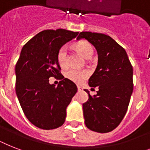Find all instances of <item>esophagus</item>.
Listing matches in <instances>:
<instances>
[{"label":"esophagus","instance_id":"1","mask_svg":"<svg viewBox=\"0 0 150 150\" xmlns=\"http://www.w3.org/2000/svg\"><path fill=\"white\" fill-rule=\"evenodd\" d=\"M78 90H79V91H82V88L81 86H78Z\"/></svg>","mask_w":150,"mask_h":150}]
</instances>
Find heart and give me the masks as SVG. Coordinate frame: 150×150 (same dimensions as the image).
<instances>
[{"mask_svg":"<svg viewBox=\"0 0 150 150\" xmlns=\"http://www.w3.org/2000/svg\"><path fill=\"white\" fill-rule=\"evenodd\" d=\"M74 47L78 52H79L85 58H90L93 54V49L91 44L86 41H79L75 43ZM57 61L61 68H65L68 65V54L67 48L63 46L61 47L57 54ZM88 71L86 70H78V69H70L66 71L65 77L71 82L80 84L84 81L88 76Z\"/></svg>","mask_w":150,"mask_h":150,"instance_id":"obj_1","label":"heart"}]
</instances>
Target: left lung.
Returning <instances> with one entry per match:
<instances>
[{
  "instance_id": "1",
  "label": "left lung",
  "mask_w": 150,
  "mask_h": 150,
  "mask_svg": "<svg viewBox=\"0 0 150 150\" xmlns=\"http://www.w3.org/2000/svg\"><path fill=\"white\" fill-rule=\"evenodd\" d=\"M86 39L95 47L98 64L89 86L98 87L96 95L82 104L85 124L89 129L107 133L116 128L125 115L133 91V68L125 50L110 36L82 32L78 40Z\"/></svg>"
}]
</instances>
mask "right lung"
Instances as JSON below:
<instances>
[{"instance_id":"right-lung-1","label":"right lung","mask_w":150,"mask_h":150,"mask_svg":"<svg viewBox=\"0 0 150 150\" xmlns=\"http://www.w3.org/2000/svg\"><path fill=\"white\" fill-rule=\"evenodd\" d=\"M78 34L63 29L39 33L23 46L15 65L20 105L28 120L41 129H54L64 123L67 107L77 92L76 85L61 74L57 54ZM50 77L61 79L57 87L49 83Z\"/></svg>"}]
</instances>
